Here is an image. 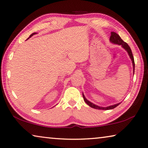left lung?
<instances>
[{"label":"left lung","mask_w":148,"mask_h":148,"mask_svg":"<svg viewBox=\"0 0 148 148\" xmlns=\"http://www.w3.org/2000/svg\"><path fill=\"white\" fill-rule=\"evenodd\" d=\"M110 42L111 43H112V44H117V45H121V46L123 47L125 50L127 51V53H128V55L130 56V58L131 59L132 62L133 73H134V69H135L134 60V56H133L132 52L130 47V46L128 45V44H127V43H126L125 42H124V41L121 39V38L120 37V36L119 34H117L116 32H111V36L110 37ZM83 97L84 101H85V103H87L88 106H90L91 108H95V109H99V110H110V109H113V108H116L117 106H119V104L121 103H120L113 104V105L106 106V107H103V106H98V105H97V104H93L92 103H91V102L88 101V100L85 98V95H84L83 93Z\"/></svg>","instance_id":"1"}]
</instances>
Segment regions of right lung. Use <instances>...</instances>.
I'll list each match as a JSON object with an SVG mask.
<instances>
[{
  "label": "right lung",
  "mask_w": 148,
  "mask_h": 148,
  "mask_svg": "<svg viewBox=\"0 0 148 148\" xmlns=\"http://www.w3.org/2000/svg\"><path fill=\"white\" fill-rule=\"evenodd\" d=\"M37 34V33H36V32H34V33H32V34L30 35V36H29V37L28 38V39H29V38H31L32 37V36H33V35H34V34Z\"/></svg>",
  "instance_id": "right-lung-1"
}]
</instances>
